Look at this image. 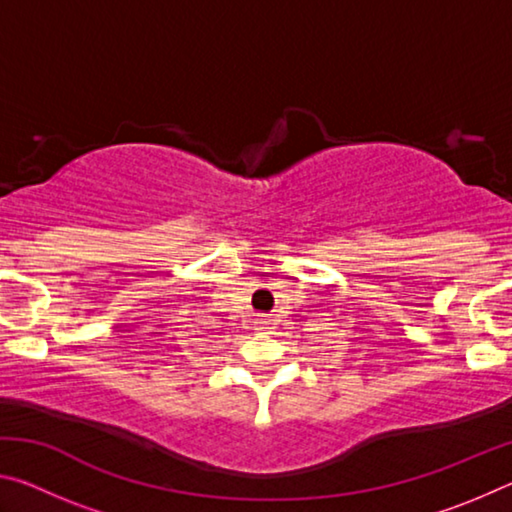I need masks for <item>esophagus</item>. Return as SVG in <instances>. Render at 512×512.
Returning <instances> with one entry per match:
<instances>
[{
  "label": "esophagus",
  "mask_w": 512,
  "mask_h": 512,
  "mask_svg": "<svg viewBox=\"0 0 512 512\" xmlns=\"http://www.w3.org/2000/svg\"><path fill=\"white\" fill-rule=\"evenodd\" d=\"M255 323H257V329H264V325L268 323V316H266V314L257 316V318H255Z\"/></svg>",
  "instance_id": "esophagus-1"
}]
</instances>
